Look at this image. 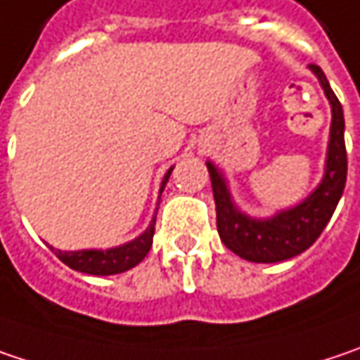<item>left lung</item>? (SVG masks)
<instances>
[{
    "label": "left lung",
    "mask_w": 360,
    "mask_h": 360,
    "mask_svg": "<svg viewBox=\"0 0 360 360\" xmlns=\"http://www.w3.org/2000/svg\"><path fill=\"white\" fill-rule=\"evenodd\" d=\"M309 69L320 79L323 94L332 106L330 143L326 155V172L320 186L297 207L278 211L274 217L252 219L244 215L231 200L223 174L207 162L217 209V231L221 242L233 254L250 262H283L305 252L314 244L342 196L347 184V147H345V115L340 100L332 91L318 65Z\"/></svg>",
    "instance_id": "1"
}]
</instances>
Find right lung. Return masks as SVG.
<instances>
[{"label":"right lung","instance_id":"add662e5","mask_svg":"<svg viewBox=\"0 0 360 360\" xmlns=\"http://www.w3.org/2000/svg\"><path fill=\"white\" fill-rule=\"evenodd\" d=\"M174 167H169L162 180V188L160 194L166 188L167 178L172 174ZM153 231H155V217L151 219L149 227L143 231L139 238H135L129 244L110 248V250H77V252H63V250H55L53 245H49L57 258L67 264L69 269L86 272V274H96V276H108V274H118L124 270L133 269L141 262L147 256V252L151 250L153 244Z\"/></svg>","mask_w":360,"mask_h":360}]
</instances>
